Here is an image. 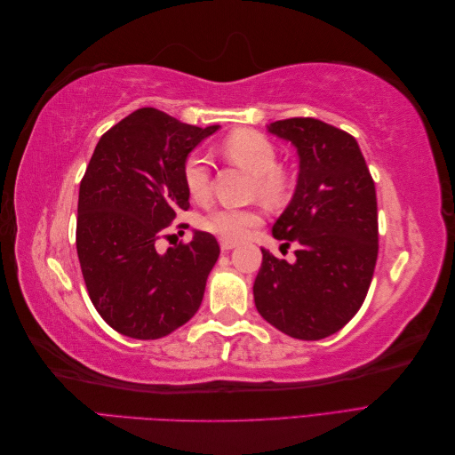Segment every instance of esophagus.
<instances>
[{"mask_svg":"<svg viewBox=\"0 0 455 455\" xmlns=\"http://www.w3.org/2000/svg\"><path fill=\"white\" fill-rule=\"evenodd\" d=\"M237 246V243H233V241H226V239H222L220 241V249H222L224 252H229V251H233Z\"/></svg>","mask_w":455,"mask_h":455,"instance_id":"obj_1","label":"esophagus"}]
</instances>
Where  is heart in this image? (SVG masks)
<instances>
[{"mask_svg":"<svg viewBox=\"0 0 455 455\" xmlns=\"http://www.w3.org/2000/svg\"><path fill=\"white\" fill-rule=\"evenodd\" d=\"M226 154L256 176V189L261 197L277 199L284 194L286 180L277 171V149L269 139L256 131H237L224 142ZM182 178L191 199L203 201L211 189L209 157L203 149H196L186 157ZM261 222V214L254 209L218 204L209 209L201 220L206 231L226 241L243 239L246 233Z\"/></svg>","mask_w":455,"mask_h":455,"instance_id":"obj_1","label":"heart"}]
</instances>
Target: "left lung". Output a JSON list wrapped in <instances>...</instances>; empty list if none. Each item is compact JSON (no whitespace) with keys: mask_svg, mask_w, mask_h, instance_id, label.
<instances>
[{"mask_svg":"<svg viewBox=\"0 0 455 455\" xmlns=\"http://www.w3.org/2000/svg\"><path fill=\"white\" fill-rule=\"evenodd\" d=\"M267 132L291 142L299 159L294 196L273 224L281 249H261L254 281L258 313L283 334L323 339L361 309L378 259V201L361 148L351 134L313 117L275 121Z\"/></svg>","mask_w":455,"mask_h":455,"instance_id":"obj_1","label":"left lung"}]
</instances>
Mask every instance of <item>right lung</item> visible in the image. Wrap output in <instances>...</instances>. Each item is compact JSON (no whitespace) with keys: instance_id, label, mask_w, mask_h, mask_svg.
I'll return each mask as SVG.
<instances>
[{"instance_id":"add662e5","label":"right lung","mask_w":455,"mask_h":455,"mask_svg":"<svg viewBox=\"0 0 455 455\" xmlns=\"http://www.w3.org/2000/svg\"><path fill=\"white\" fill-rule=\"evenodd\" d=\"M218 129L140 108L94 148L79 186L76 244L92 306L123 336H169L201 306L220 256L214 235L196 229L167 252L156 244L189 209L186 157Z\"/></svg>"}]
</instances>
